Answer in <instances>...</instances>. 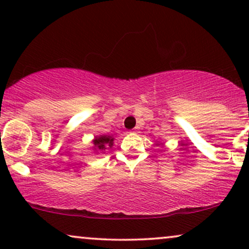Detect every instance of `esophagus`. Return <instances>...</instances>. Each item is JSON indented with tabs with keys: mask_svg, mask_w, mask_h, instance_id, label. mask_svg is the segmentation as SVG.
<instances>
[{
	"mask_svg": "<svg viewBox=\"0 0 249 249\" xmlns=\"http://www.w3.org/2000/svg\"><path fill=\"white\" fill-rule=\"evenodd\" d=\"M139 130H140V127L134 128V133H139Z\"/></svg>",
	"mask_w": 249,
	"mask_h": 249,
	"instance_id": "obj_1",
	"label": "esophagus"
}]
</instances>
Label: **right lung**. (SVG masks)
I'll use <instances>...</instances> for the list:
<instances>
[{
  "instance_id": "add662e5",
  "label": "right lung",
  "mask_w": 249,
  "mask_h": 249,
  "mask_svg": "<svg viewBox=\"0 0 249 249\" xmlns=\"http://www.w3.org/2000/svg\"><path fill=\"white\" fill-rule=\"evenodd\" d=\"M113 143H114V139L108 135H100V136H96L93 140V148L98 151H104V150L112 148Z\"/></svg>"
}]
</instances>
